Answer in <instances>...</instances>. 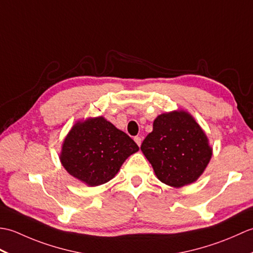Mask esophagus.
I'll return each instance as SVG.
<instances>
[{
  "label": "esophagus",
  "mask_w": 253,
  "mask_h": 253,
  "mask_svg": "<svg viewBox=\"0 0 253 253\" xmlns=\"http://www.w3.org/2000/svg\"><path fill=\"white\" fill-rule=\"evenodd\" d=\"M133 140H135V142L138 144V146L139 147H140L141 146V142H142V139L140 138V137H135V138H133Z\"/></svg>",
  "instance_id": "esophagus-1"
}]
</instances>
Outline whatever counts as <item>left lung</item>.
<instances>
[{
	"label": "left lung",
	"mask_w": 253,
	"mask_h": 253,
	"mask_svg": "<svg viewBox=\"0 0 253 253\" xmlns=\"http://www.w3.org/2000/svg\"><path fill=\"white\" fill-rule=\"evenodd\" d=\"M141 151L163 184L180 188L200 177L212 158L208 136L187 111L160 114Z\"/></svg>",
	"instance_id": "left-lung-1"
}]
</instances>
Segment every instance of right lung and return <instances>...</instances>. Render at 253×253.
Wrapping results in <instances>:
<instances>
[{"label":"right lung","mask_w":253,"mask_h":253,"mask_svg":"<svg viewBox=\"0 0 253 253\" xmlns=\"http://www.w3.org/2000/svg\"><path fill=\"white\" fill-rule=\"evenodd\" d=\"M137 143L103 116L78 121L62 144L61 163L69 175L90 187L114 178Z\"/></svg>","instance_id":"1"}]
</instances>
